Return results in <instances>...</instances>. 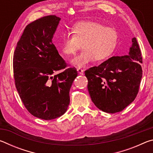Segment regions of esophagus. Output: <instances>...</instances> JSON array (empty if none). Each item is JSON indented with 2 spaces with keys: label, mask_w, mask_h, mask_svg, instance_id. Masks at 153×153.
<instances>
[{
  "label": "esophagus",
  "mask_w": 153,
  "mask_h": 153,
  "mask_svg": "<svg viewBox=\"0 0 153 153\" xmlns=\"http://www.w3.org/2000/svg\"><path fill=\"white\" fill-rule=\"evenodd\" d=\"M77 72H78V74H80V75H83L84 74V70H83L82 69H80V68H78L77 69Z\"/></svg>",
  "instance_id": "obj_1"
}]
</instances>
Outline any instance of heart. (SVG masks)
<instances>
[{"label":"heart","instance_id":"b5f03b06","mask_svg":"<svg viewBox=\"0 0 153 153\" xmlns=\"http://www.w3.org/2000/svg\"><path fill=\"white\" fill-rule=\"evenodd\" d=\"M117 30L94 22H82L74 25L72 33L62 38L61 51L65 55L72 56L83 44L84 50L71 63L77 67H85L97 59L104 61L112 55L117 45Z\"/></svg>","mask_w":153,"mask_h":153}]
</instances>
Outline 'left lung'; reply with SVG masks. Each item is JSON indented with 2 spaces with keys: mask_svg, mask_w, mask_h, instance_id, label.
Masks as SVG:
<instances>
[{
  "mask_svg": "<svg viewBox=\"0 0 153 153\" xmlns=\"http://www.w3.org/2000/svg\"><path fill=\"white\" fill-rule=\"evenodd\" d=\"M142 53L136 38L128 55L116 56L85 71L94 104L108 113L123 111L139 91L142 76Z\"/></svg>",
  "mask_w": 153,
  "mask_h": 153,
  "instance_id": "8db88e82",
  "label": "left lung"
}]
</instances>
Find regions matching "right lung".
<instances>
[{"instance_id":"add662e5","label":"right lung","mask_w":153,"mask_h":153,"mask_svg":"<svg viewBox=\"0 0 153 153\" xmlns=\"http://www.w3.org/2000/svg\"><path fill=\"white\" fill-rule=\"evenodd\" d=\"M60 19L46 15L28 24L13 54L15 84L21 100L32 115L45 120L66 112L69 90L77 76L75 67L67 68L52 42ZM59 70L63 71L53 74Z\"/></svg>"}]
</instances>
